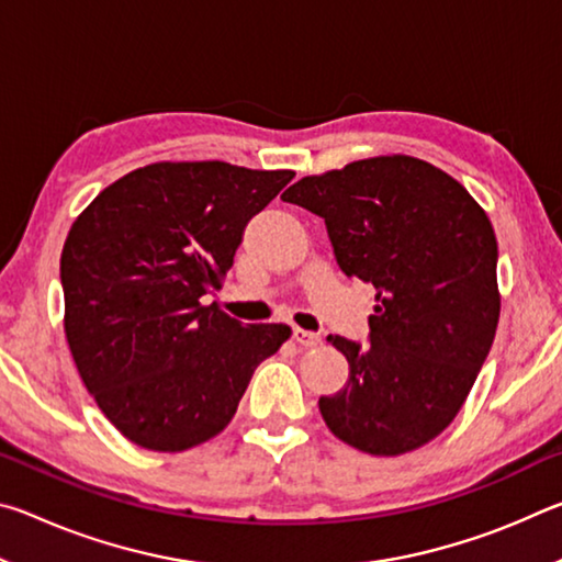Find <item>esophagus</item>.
Masks as SVG:
<instances>
[{"label": "esophagus", "instance_id": "1", "mask_svg": "<svg viewBox=\"0 0 562 562\" xmlns=\"http://www.w3.org/2000/svg\"><path fill=\"white\" fill-rule=\"evenodd\" d=\"M292 339L304 349L319 345V335H315V331H307V329H300V327L292 329Z\"/></svg>", "mask_w": 562, "mask_h": 562}]
</instances>
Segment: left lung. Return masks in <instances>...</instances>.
Returning <instances> with one entry per match:
<instances>
[{
  "label": "left lung",
  "instance_id": "8db88e82",
  "mask_svg": "<svg viewBox=\"0 0 562 562\" xmlns=\"http://www.w3.org/2000/svg\"><path fill=\"white\" fill-rule=\"evenodd\" d=\"M284 203L325 217L335 258L374 284L369 345L329 335L347 384L319 396L329 431L372 456L436 439L469 396L501 315L498 243L459 180L412 156H376L297 180Z\"/></svg>",
  "mask_w": 562,
  "mask_h": 562
}]
</instances>
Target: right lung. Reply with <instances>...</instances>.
Returning a JSON list of instances; mask_svg holds the SVG:
<instances>
[{
	"mask_svg": "<svg viewBox=\"0 0 562 562\" xmlns=\"http://www.w3.org/2000/svg\"><path fill=\"white\" fill-rule=\"evenodd\" d=\"M294 178L223 160L150 164L103 188L61 250L64 331L83 386L140 449L186 451L221 434L288 325H240L203 304L237 245Z\"/></svg>",
	"mask_w": 562,
	"mask_h": 562,
	"instance_id": "obj_1",
	"label": "right lung"
}]
</instances>
